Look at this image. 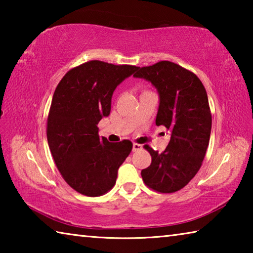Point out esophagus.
<instances>
[{
    "label": "esophagus",
    "mask_w": 253,
    "mask_h": 253,
    "mask_svg": "<svg viewBox=\"0 0 253 253\" xmlns=\"http://www.w3.org/2000/svg\"><path fill=\"white\" fill-rule=\"evenodd\" d=\"M139 149H142V145L136 144V143L132 144V152H137V151H139Z\"/></svg>",
    "instance_id": "1"
}]
</instances>
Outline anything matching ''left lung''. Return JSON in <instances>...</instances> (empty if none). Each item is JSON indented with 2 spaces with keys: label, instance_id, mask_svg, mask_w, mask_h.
<instances>
[{
  "label": "left lung",
  "instance_id": "8db88e82",
  "mask_svg": "<svg viewBox=\"0 0 253 253\" xmlns=\"http://www.w3.org/2000/svg\"><path fill=\"white\" fill-rule=\"evenodd\" d=\"M134 77L146 79L157 89L156 125L170 130L164 152L144 146L152 163L142 170L143 181L160 193H174L195 176L207 153L212 127L207 90L198 76L170 61L138 67Z\"/></svg>",
  "mask_w": 253,
  "mask_h": 253
}]
</instances>
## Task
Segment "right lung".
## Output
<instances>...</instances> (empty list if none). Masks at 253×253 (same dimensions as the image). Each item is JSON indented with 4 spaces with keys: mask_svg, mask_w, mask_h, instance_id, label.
Returning <instances> with one entry per match:
<instances>
[{
    "mask_svg": "<svg viewBox=\"0 0 253 253\" xmlns=\"http://www.w3.org/2000/svg\"><path fill=\"white\" fill-rule=\"evenodd\" d=\"M137 68L91 60L68 71L55 88L46 122L49 148L63 179L80 194L110 191L131 152L130 140L110 143L97 125L109 116L115 89Z\"/></svg>",
    "mask_w": 253,
    "mask_h": 253,
    "instance_id": "obj_1",
    "label": "right lung"
}]
</instances>
